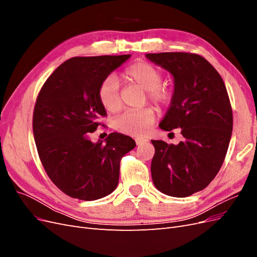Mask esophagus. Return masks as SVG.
I'll use <instances>...</instances> for the list:
<instances>
[{
  "label": "esophagus",
  "instance_id": "esophagus-1",
  "mask_svg": "<svg viewBox=\"0 0 257 257\" xmlns=\"http://www.w3.org/2000/svg\"><path fill=\"white\" fill-rule=\"evenodd\" d=\"M135 142H136V145H143V144H146L148 142V139L146 138H141V137H137L135 138Z\"/></svg>",
  "mask_w": 257,
  "mask_h": 257
}]
</instances>
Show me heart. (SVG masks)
Masks as SVG:
<instances>
[{
  "label": "heart",
  "mask_w": 257,
  "mask_h": 257,
  "mask_svg": "<svg viewBox=\"0 0 257 257\" xmlns=\"http://www.w3.org/2000/svg\"><path fill=\"white\" fill-rule=\"evenodd\" d=\"M126 80L137 83L147 91L149 97L158 106L167 105L173 97V92L166 85H162L163 73L151 63L138 61L128 65L123 72ZM99 103L109 112H116L121 108L120 84L114 76L109 75L98 88ZM155 118L153 108L145 107L142 109H131L123 112L114 121L116 130L132 136H143Z\"/></svg>",
  "instance_id": "heart-1"
}]
</instances>
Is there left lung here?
Returning <instances> with one entry per match:
<instances>
[{"label":"left lung","mask_w":257,"mask_h":257,"mask_svg":"<svg viewBox=\"0 0 257 257\" xmlns=\"http://www.w3.org/2000/svg\"><path fill=\"white\" fill-rule=\"evenodd\" d=\"M174 77L175 90L160 127L180 128L178 145L151 141L152 180L159 191L186 197L204 190L223 164L232 131V111L220 74L203 57L188 52L147 53Z\"/></svg>","instance_id":"obj_1"}]
</instances>
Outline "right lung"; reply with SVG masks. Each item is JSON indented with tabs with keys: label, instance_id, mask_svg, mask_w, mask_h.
<instances>
[{
	"label": "right lung",
	"instance_id": "right-lung-1",
	"mask_svg": "<svg viewBox=\"0 0 257 257\" xmlns=\"http://www.w3.org/2000/svg\"><path fill=\"white\" fill-rule=\"evenodd\" d=\"M131 58L75 57L46 80L33 113L38 155L50 180L73 198L95 200L112 193L119 182L120 161L136 144L111 133L92 143L90 135L105 116L98 88L106 77Z\"/></svg>",
	"mask_w": 257,
	"mask_h": 257
}]
</instances>
